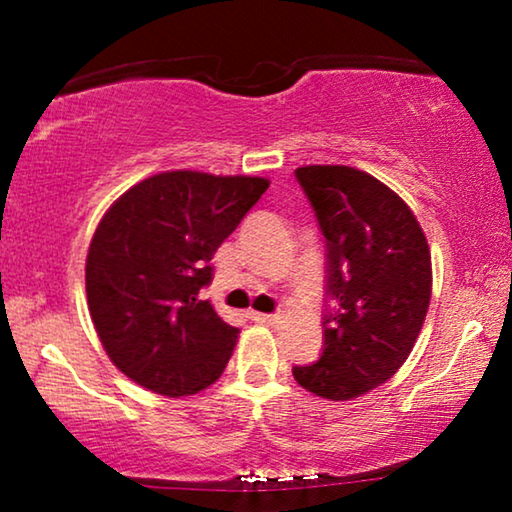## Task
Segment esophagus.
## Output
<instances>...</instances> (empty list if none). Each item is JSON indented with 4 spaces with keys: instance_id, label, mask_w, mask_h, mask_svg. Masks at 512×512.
Instances as JSON below:
<instances>
[{
    "instance_id": "esophagus-1",
    "label": "esophagus",
    "mask_w": 512,
    "mask_h": 512,
    "mask_svg": "<svg viewBox=\"0 0 512 512\" xmlns=\"http://www.w3.org/2000/svg\"><path fill=\"white\" fill-rule=\"evenodd\" d=\"M251 319L258 321V324H277L279 314H265V312H251Z\"/></svg>"
}]
</instances>
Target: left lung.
<instances>
[{
  "instance_id": "left-lung-1",
  "label": "left lung",
  "mask_w": 512,
  "mask_h": 512,
  "mask_svg": "<svg viewBox=\"0 0 512 512\" xmlns=\"http://www.w3.org/2000/svg\"><path fill=\"white\" fill-rule=\"evenodd\" d=\"M296 179L326 244L324 349L293 366L300 387L349 401L403 366L431 300V254L415 214L370 174L298 167Z\"/></svg>"
}]
</instances>
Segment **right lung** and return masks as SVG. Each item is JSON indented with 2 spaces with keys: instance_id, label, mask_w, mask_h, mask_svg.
I'll use <instances>...</instances> for the list:
<instances>
[{
  "instance_id": "right-lung-1",
  "label": "right lung",
  "mask_w": 512,
  "mask_h": 512,
  "mask_svg": "<svg viewBox=\"0 0 512 512\" xmlns=\"http://www.w3.org/2000/svg\"><path fill=\"white\" fill-rule=\"evenodd\" d=\"M268 186L258 177L163 172L104 214L86 258L88 310L109 359L132 382L177 398L219 380L240 328L200 291L212 284L214 251Z\"/></svg>"
}]
</instances>
